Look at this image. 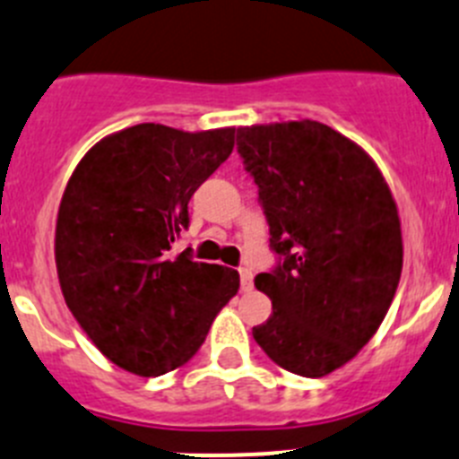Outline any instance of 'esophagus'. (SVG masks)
<instances>
[{
  "label": "esophagus",
  "instance_id": "obj_1",
  "mask_svg": "<svg viewBox=\"0 0 459 459\" xmlns=\"http://www.w3.org/2000/svg\"><path fill=\"white\" fill-rule=\"evenodd\" d=\"M238 275H241V289H243V291H250V289H252V268L241 266V268H238Z\"/></svg>",
  "mask_w": 459,
  "mask_h": 459
}]
</instances>
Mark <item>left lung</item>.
<instances>
[{"label":"left lung","mask_w":459,"mask_h":459,"mask_svg":"<svg viewBox=\"0 0 459 459\" xmlns=\"http://www.w3.org/2000/svg\"><path fill=\"white\" fill-rule=\"evenodd\" d=\"M277 264L255 287L273 302L255 342L296 376L321 377L376 334L403 271L398 209L359 145L316 120L237 129Z\"/></svg>","instance_id":"obj_1"}]
</instances>
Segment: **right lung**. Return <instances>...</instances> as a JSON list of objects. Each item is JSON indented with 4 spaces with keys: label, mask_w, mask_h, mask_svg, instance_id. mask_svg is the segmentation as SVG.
I'll list each match as a JSON object with an SVG mask.
<instances>
[{
    "label": "right lung",
    "mask_w": 459,
    "mask_h": 459,
    "mask_svg": "<svg viewBox=\"0 0 459 459\" xmlns=\"http://www.w3.org/2000/svg\"><path fill=\"white\" fill-rule=\"evenodd\" d=\"M234 150V127L182 132L143 123L102 138L74 168L56 218L65 305L104 357L163 376L204 343L238 273L172 257L188 200Z\"/></svg>",
    "instance_id": "right-lung-1"
}]
</instances>
